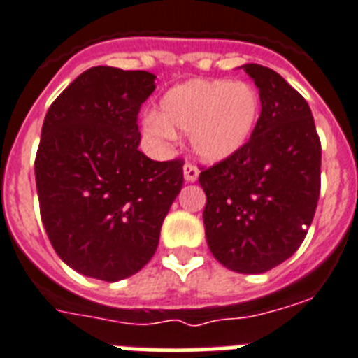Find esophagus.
Here are the masks:
<instances>
[{
	"label": "esophagus",
	"instance_id": "obj_1",
	"mask_svg": "<svg viewBox=\"0 0 358 358\" xmlns=\"http://www.w3.org/2000/svg\"><path fill=\"white\" fill-rule=\"evenodd\" d=\"M198 174H200V171H198V167L194 164H189V162H187V164L184 165L185 182H196Z\"/></svg>",
	"mask_w": 358,
	"mask_h": 358
}]
</instances>
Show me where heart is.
Listing matches in <instances>:
<instances>
[{
	"mask_svg": "<svg viewBox=\"0 0 358 358\" xmlns=\"http://www.w3.org/2000/svg\"><path fill=\"white\" fill-rule=\"evenodd\" d=\"M260 116V96L253 85L229 80H189L165 92L158 116L145 120V133L173 138L191 134L198 158L227 160L249 142Z\"/></svg>",
	"mask_w": 358,
	"mask_h": 358,
	"instance_id": "heart-1",
	"label": "heart"
}]
</instances>
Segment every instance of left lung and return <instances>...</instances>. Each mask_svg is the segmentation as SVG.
<instances>
[{
  "instance_id": "left-lung-1",
  "label": "left lung",
  "mask_w": 358,
  "mask_h": 358,
  "mask_svg": "<svg viewBox=\"0 0 358 358\" xmlns=\"http://www.w3.org/2000/svg\"><path fill=\"white\" fill-rule=\"evenodd\" d=\"M244 71L262 105L255 133L198 182L213 257L231 271L258 275L304 242L320 194L322 149L308 101L273 69L248 63Z\"/></svg>"
}]
</instances>
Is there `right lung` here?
<instances>
[{
    "label": "right lung",
    "instance_id": "right-lung-1",
    "mask_svg": "<svg viewBox=\"0 0 358 358\" xmlns=\"http://www.w3.org/2000/svg\"><path fill=\"white\" fill-rule=\"evenodd\" d=\"M155 80L147 71L92 67L45 116L34 162L41 222L63 262L91 278L140 271L184 185L182 158L155 162L138 149V113Z\"/></svg>",
    "mask_w": 358,
    "mask_h": 358
}]
</instances>
